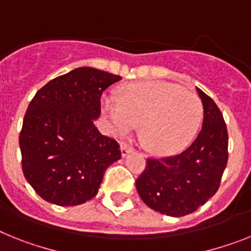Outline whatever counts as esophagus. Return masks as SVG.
Instances as JSON below:
<instances>
[{"label":"esophagus","mask_w":251,"mask_h":251,"mask_svg":"<svg viewBox=\"0 0 251 251\" xmlns=\"http://www.w3.org/2000/svg\"><path fill=\"white\" fill-rule=\"evenodd\" d=\"M120 149H121V155L122 157H126V155H129L130 153L132 151V149L130 148L129 145L125 144V143H122L121 147H120Z\"/></svg>","instance_id":"1"}]
</instances>
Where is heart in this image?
Here are the masks:
<instances>
[{"label":"heart","mask_w":251,"mask_h":251,"mask_svg":"<svg viewBox=\"0 0 251 251\" xmlns=\"http://www.w3.org/2000/svg\"><path fill=\"white\" fill-rule=\"evenodd\" d=\"M102 109L113 134H129L142 122L143 142L159 155L175 154L187 147L203 117L197 94L165 81L127 84L122 88L120 100L103 97Z\"/></svg>","instance_id":"heart-1"}]
</instances>
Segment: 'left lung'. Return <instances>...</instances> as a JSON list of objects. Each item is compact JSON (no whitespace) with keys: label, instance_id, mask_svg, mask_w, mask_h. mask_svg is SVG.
Returning <instances> with one entry per match:
<instances>
[{"label":"left lung","instance_id":"obj_1","mask_svg":"<svg viewBox=\"0 0 251 251\" xmlns=\"http://www.w3.org/2000/svg\"><path fill=\"white\" fill-rule=\"evenodd\" d=\"M203 126L193 144L174 157L148 158L136 190L149 208L171 217L190 214L218 190L227 166L228 134L214 100L197 88Z\"/></svg>","mask_w":251,"mask_h":251}]
</instances>
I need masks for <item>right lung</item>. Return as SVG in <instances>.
Returning <instances> with one entry per match:
<instances>
[{
    "label": "right lung",
    "instance_id": "1",
    "mask_svg": "<svg viewBox=\"0 0 251 251\" xmlns=\"http://www.w3.org/2000/svg\"><path fill=\"white\" fill-rule=\"evenodd\" d=\"M119 80L77 67L50 80L29 103L19 138L23 172L46 201L73 207L90 201L107 168L121 158L117 142L94 124L103 90Z\"/></svg>",
    "mask_w": 251,
    "mask_h": 251
}]
</instances>
